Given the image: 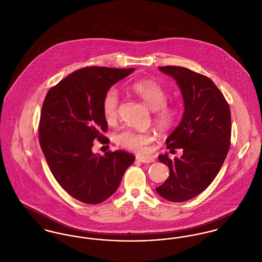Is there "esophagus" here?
Segmentation results:
<instances>
[{
    "mask_svg": "<svg viewBox=\"0 0 262 262\" xmlns=\"http://www.w3.org/2000/svg\"><path fill=\"white\" fill-rule=\"evenodd\" d=\"M137 161H141L142 163H150L155 161V159L151 156H139L137 157Z\"/></svg>",
    "mask_w": 262,
    "mask_h": 262,
    "instance_id": "1",
    "label": "esophagus"
}]
</instances>
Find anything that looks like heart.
<instances>
[{"label":"heart","instance_id":"1","mask_svg":"<svg viewBox=\"0 0 262 262\" xmlns=\"http://www.w3.org/2000/svg\"><path fill=\"white\" fill-rule=\"evenodd\" d=\"M133 91L144 103L155 112L154 120L161 130H166L173 126L180 117V106L177 102H167V92L160 82L154 80L136 81ZM120 96L116 89H110L102 99V114L105 121L112 123L116 121L119 114ZM155 141L151 133H138L134 130H123L116 137V141L121 147L138 152H146L148 145Z\"/></svg>","mask_w":262,"mask_h":262}]
</instances>
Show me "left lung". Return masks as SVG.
<instances>
[{
  "label": "left lung",
  "instance_id": "8db88e82",
  "mask_svg": "<svg viewBox=\"0 0 262 262\" xmlns=\"http://www.w3.org/2000/svg\"><path fill=\"white\" fill-rule=\"evenodd\" d=\"M159 69L181 88L183 116L165 143L171 150L182 148L183 155L173 160L166 154L159 157L168 166L169 177L156 189L169 202H186L202 193L222 168L230 146V110L209 78L183 67Z\"/></svg>",
  "mask_w": 262,
  "mask_h": 262
}]
</instances>
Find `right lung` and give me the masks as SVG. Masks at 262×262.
Segmentation results:
<instances>
[{
    "mask_svg": "<svg viewBox=\"0 0 262 262\" xmlns=\"http://www.w3.org/2000/svg\"><path fill=\"white\" fill-rule=\"evenodd\" d=\"M135 71L86 67L52 86L42 103L39 141L48 165L60 186L74 199L88 204L107 200L120 186L135 156L123 150H92L94 141L108 139L102 99L113 84Z\"/></svg>",
    "mask_w": 262,
    "mask_h": 262,
    "instance_id": "1",
    "label": "right lung"
}]
</instances>
